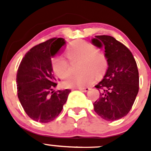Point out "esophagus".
<instances>
[{"instance_id": "esophagus-1", "label": "esophagus", "mask_w": 151, "mask_h": 151, "mask_svg": "<svg viewBox=\"0 0 151 151\" xmlns=\"http://www.w3.org/2000/svg\"><path fill=\"white\" fill-rule=\"evenodd\" d=\"M76 89H78V90H80V91H85V92H86V91H88L89 90H90V88H89L88 87H84V88H77Z\"/></svg>"}]
</instances>
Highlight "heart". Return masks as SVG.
<instances>
[{
  "mask_svg": "<svg viewBox=\"0 0 151 151\" xmlns=\"http://www.w3.org/2000/svg\"><path fill=\"white\" fill-rule=\"evenodd\" d=\"M67 55L72 60H82L84 73L69 75L63 82L65 87L82 88L91 84L94 79V73L99 74L106 66L104 55L92 44L85 41H75L67 50ZM53 70L58 77L63 78L69 74L70 66L67 60L62 55H56L51 60Z\"/></svg>",
  "mask_w": 151,
  "mask_h": 151,
  "instance_id": "b5f03b06",
  "label": "heart"
}]
</instances>
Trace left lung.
I'll use <instances>...</instances> for the list:
<instances>
[{
	"instance_id": "left-lung-1",
	"label": "left lung",
	"mask_w": 151,
	"mask_h": 151,
	"mask_svg": "<svg viewBox=\"0 0 151 151\" xmlns=\"http://www.w3.org/2000/svg\"><path fill=\"white\" fill-rule=\"evenodd\" d=\"M92 43L104 47L108 69L101 82L95 85L100 97L94 103V111L106 121L126 116L139 90L137 63L127 47L112 36L96 35Z\"/></svg>"
}]
</instances>
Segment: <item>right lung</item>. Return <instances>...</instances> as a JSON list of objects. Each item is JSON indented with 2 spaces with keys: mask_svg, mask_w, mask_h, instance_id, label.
<instances>
[{
  "mask_svg": "<svg viewBox=\"0 0 151 151\" xmlns=\"http://www.w3.org/2000/svg\"><path fill=\"white\" fill-rule=\"evenodd\" d=\"M66 44L62 38H53L35 45L22 58L17 74V95L32 119L47 123L62 111L70 89L54 91L57 86L51 57Z\"/></svg>",
  "mask_w": 151,
  "mask_h": 151,
  "instance_id": "add662e5",
  "label": "right lung"
}]
</instances>
